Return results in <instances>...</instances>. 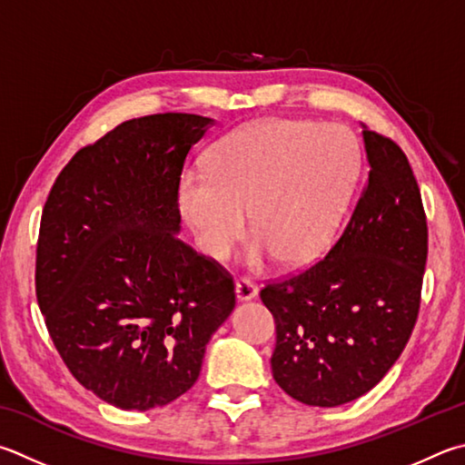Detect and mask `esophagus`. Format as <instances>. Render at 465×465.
I'll return each instance as SVG.
<instances>
[{
  "label": "esophagus",
  "mask_w": 465,
  "mask_h": 465,
  "mask_svg": "<svg viewBox=\"0 0 465 465\" xmlns=\"http://www.w3.org/2000/svg\"><path fill=\"white\" fill-rule=\"evenodd\" d=\"M258 297V286L250 282L248 278H242V281L235 282V299L238 301H252Z\"/></svg>",
  "instance_id": "obj_1"
}]
</instances>
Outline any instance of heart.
<instances>
[{"label": "heart", "mask_w": 465, "mask_h": 465, "mask_svg": "<svg viewBox=\"0 0 465 465\" xmlns=\"http://www.w3.org/2000/svg\"><path fill=\"white\" fill-rule=\"evenodd\" d=\"M360 176V150L335 125L264 120L235 130L211 150L207 171L179 183V209L209 258L258 235L246 262L270 258L299 268L333 246Z\"/></svg>", "instance_id": "heart-1"}]
</instances>
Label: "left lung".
I'll use <instances>...</instances> for the list:
<instances>
[{
    "instance_id": "8db88e82",
    "label": "left lung",
    "mask_w": 465,
    "mask_h": 465,
    "mask_svg": "<svg viewBox=\"0 0 465 465\" xmlns=\"http://www.w3.org/2000/svg\"><path fill=\"white\" fill-rule=\"evenodd\" d=\"M360 125L370 173L343 235L315 266L260 292L276 323L272 376L309 407L372 391L419 313L427 262L419 184L404 152Z\"/></svg>"
}]
</instances>
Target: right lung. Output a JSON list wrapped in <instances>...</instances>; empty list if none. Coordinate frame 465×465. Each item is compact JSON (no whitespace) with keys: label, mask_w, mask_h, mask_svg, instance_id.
<instances>
[{"label":"right lung","mask_w":465,"mask_h":465,"mask_svg":"<svg viewBox=\"0 0 465 465\" xmlns=\"http://www.w3.org/2000/svg\"><path fill=\"white\" fill-rule=\"evenodd\" d=\"M215 120L154 114L79 150L46 199L36 297L66 368L124 411L164 407L197 382L235 307L232 276L179 240V183Z\"/></svg>","instance_id":"obj_1"}]
</instances>
